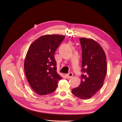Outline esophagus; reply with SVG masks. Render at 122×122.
Returning <instances> with one entry per match:
<instances>
[{"instance_id":"obj_1","label":"esophagus","mask_w":122,"mask_h":122,"mask_svg":"<svg viewBox=\"0 0 122 122\" xmlns=\"http://www.w3.org/2000/svg\"><path fill=\"white\" fill-rule=\"evenodd\" d=\"M66 77H67V78H71V77H73V74L71 72V73H68V74H66Z\"/></svg>"}]
</instances>
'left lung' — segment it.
Here are the masks:
<instances>
[{"instance_id":"left-lung-1","label":"left lung","mask_w":122,"mask_h":122,"mask_svg":"<svg viewBox=\"0 0 122 122\" xmlns=\"http://www.w3.org/2000/svg\"><path fill=\"white\" fill-rule=\"evenodd\" d=\"M82 47L81 81L80 86L72 89V93L82 100L94 96L102 87L107 72L106 54L95 41L80 38Z\"/></svg>"}]
</instances>
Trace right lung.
<instances>
[{"instance_id": "add662e5", "label": "right lung", "mask_w": 122, "mask_h": 122, "mask_svg": "<svg viewBox=\"0 0 122 122\" xmlns=\"http://www.w3.org/2000/svg\"><path fill=\"white\" fill-rule=\"evenodd\" d=\"M65 36L45 35L29 48L24 62L25 72L30 86L40 95L52 93L62 78L56 72L54 53Z\"/></svg>"}]
</instances>
